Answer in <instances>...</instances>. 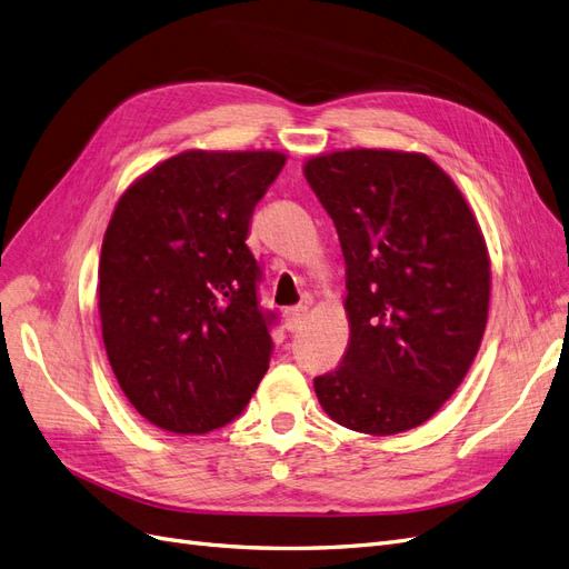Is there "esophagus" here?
<instances>
[{
  "label": "esophagus",
  "mask_w": 569,
  "mask_h": 569,
  "mask_svg": "<svg viewBox=\"0 0 569 569\" xmlns=\"http://www.w3.org/2000/svg\"><path fill=\"white\" fill-rule=\"evenodd\" d=\"M306 316H308L306 306L289 308V311H284V327H287L289 332H299L301 327H303V322H306Z\"/></svg>",
  "instance_id": "obj_1"
}]
</instances>
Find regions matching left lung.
I'll list each match as a JSON object with an SVG mask.
<instances>
[{
    "label": "left lung",
    "mask_w": 569,
    "mask_h": 569,
    "mask_svg": "<svg viewBox=\"0 0 569 569\" xmlns=\"http://www.w3.org/2000/svg\"><path fill=\"white\" fill-rule=\"evenodd\" d=\"M347 263L349 347L316 377L322 410L387 437L427 422L485 337L491 263L456 182L416 151L347 149L306 161Z\"/></svg>",
    "instance_id": "8db88e82"
}]
</instances>
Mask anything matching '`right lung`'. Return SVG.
<instances>
[{"label":"right lung","mask_w":569,"mask_h":569,"mask_svg":"<svg viewBox=\"0 0 569 569\" xmlns=\"http://www.w3.org/2000/svg\"><path fill=\"white\" fill-rule=\"evenodd\" d=\"M280 151H182L118 199L99 258L101 337L116 380L166 432L242 416L270 363L272 313L247 247Z\"/></svg>","instance_id":"obj_1"}]
</instances>
